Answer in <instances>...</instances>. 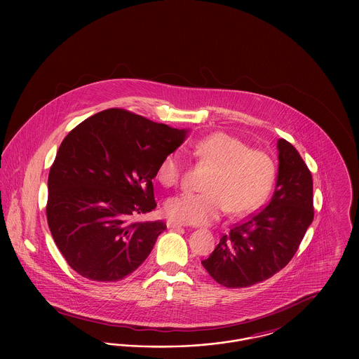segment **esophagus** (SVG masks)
Listing matches in <instances>:
<instances>
[{"label":"esophagus","mask_w":359,"mask_h":359,"mask_svg":"<svg viewBox=\"0 0 359 359\" xmlns=\"http://www.w3.org/2000/svg\"><path fill=\"white\" fill-rule=\"evenodd\" d=\"M167 226H168V229H180V227H184L186 224L182 222H177V221H167Z\"/></svg>","instance_id":"34e87169"}]
</instances>
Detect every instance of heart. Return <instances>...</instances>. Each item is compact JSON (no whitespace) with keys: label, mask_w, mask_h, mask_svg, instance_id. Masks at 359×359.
I'll return each instance as SVG.
<instances>
[{"label":"heart","mask_w":359,"mask_h":359,"mask_svg":"<svg viewBox=\"0 0 359 359\" xmlns=\"http://www.w3.org/2000/svg\"><path fill=\"white\" fill-rule=\"evenodd\" d=\"M192 154L211 167L207 173L203 192H180L167 199V215L179 222L205 224L218 219L226 210L243 215L262 203L274 179L272 158L237 137L212 133L191 145ZM184 168L180 151L167 154L157 167L161 184L175 186Z\"/></svg>","instance_id":"1"}]
</instances>
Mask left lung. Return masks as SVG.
I'll use <instances>...</instances> for the list:
<instances>
[{
    "mask_svg": "<svg viewBox=\"0 0 359 359\" xmlns=\"http://www.w3.org/2000/svg\"><path fill=\"white\" fill-rule=\"evenodd\" d=\"M278 171L271 202L236 224L202 261L223 287L245 288L280 272L299 249L313 221L312 175L287 140L277 141Z\"/></svg>",
    "mask_w": 359,
    "mask_h": 359,
    "instance_id": "1",
    "label": "left lung"
}]
</instances>
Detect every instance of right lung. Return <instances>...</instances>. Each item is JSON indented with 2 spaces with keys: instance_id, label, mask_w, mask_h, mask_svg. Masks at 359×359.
Returning <instances> with one entry per match:
<instances>
[{
  "instance_id": "add662e5",
  "label": "right lung",
  "mask_w": 359,
  "mask_h": 359,
  "mask_svg": "<svg viewBox=\"0 0 359 359\" xmlns=\"http://www.w3.org/2000/svg\"><path fill=\"white\" fill-rule=\"evenodd\" d=\"M187 135V129L109 109L63 140L48 175L47 219L76 273L120 281L149 256L167 226L133 218L154 210L157 167Z\"/></svg>"
}]
</instances>
